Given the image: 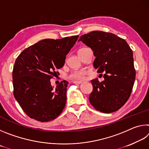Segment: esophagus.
I'll use <instances>...</instances> for the list:
<instances>
[{
	"label": "esophagus",
	"mask_w": 149,
	"mask_h": 149,
	"mask_svg": "<svg viewBox=\"0 0 149 149\" xmlns=\"http://www.w3.org/2000/svg\"><path fill=\"white\" fill-rule=\"evenodd\" d=\"M74 84H82V81H74Z\"/></svg>",
	"instance_id": "esophagus-1"
}]
</instances>
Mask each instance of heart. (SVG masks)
I'll list each match as a JSON object with an SVG mask.
<instances>
[{"label": "heart", "mask_w": 149, "mask_h": 149, "mask_svg": "<svg viewBox=\"0 0 149 149\" xmlns=\"http://www.w3.org/2000/svg\"><path fill=\"white\" fill-rule=\"evenodd\" d=\"M86 73V70L84 69L77 70L73 72L69 77L73 80H83L85 79Z\"/></svg>", "instance_id": "heart-1"}]
</instances>
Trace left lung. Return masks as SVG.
I'll use <instances>...</instances> for the list:
<instances>
[{"instance_id": "8db88e82", "label": "left lung", "mask_w": 149, "mask_h": 149, "mask_svg": "<svg viewBox=\"0 0 149 149\" xmlns=\"http://www.w3.org/2000/svg\"><path fill=\"white\" fill-rule=\"evenodd\" d=\"M93 50V62L98 73H103L104 80H91L93 90L91 104L104 113L116 112L127 101L135 79L133 51L124 39L112 33L94 31L80 37Z\"/></svg>"}]
</instances>
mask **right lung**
Here are the masks:
<instances>
[{"label":"right lung","instance_id":"add662e5","mask_svg":"<svg viewBox=\"0 0 149 149\" xmlns=\"http://www.w3.org/2000/svg\"><path fill=\"white\" fill-rule=\"evenodd\" d=\"M78 37L41 40L17 56L12 72L14 96L29 117L47 122L61 114L68 82L62 81L54 89L50 80L64 66L65 56Z\"/></svg>","mask_w":149,"mask_h":149}]
</instances>
